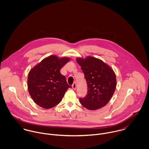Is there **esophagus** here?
Instances as JSON below:
<instances>
[{
	"mask_svg": "<svg viewBox=\"0 0 149 149\" xmlns=\"http://www.w3.org/2000/svg\"><path fill=\"white\" fill-rule=\"evenodd\" d=\"M72 88H73L74 89H76V83H74L73 84V85H72Z\"/></svg>",
	"mask_w": 149,
	"mask_h": 149,
	"instance_id": "34e87169",
	"label": "esophagus"
}]
</instances>
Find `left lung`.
I'll use <instances>...</instances> for the list:
<instances>
[{"instance_id":"8db88e82","label":"left lung","mask_w":149,"mask_h":149,"mask_svg":"<svg viewBox=\"0 0 149 149\" xmlns=\"http://www.w3.org/2000/svg\"><path fill=\"white\" fill-rule=\"evenodd\" d=\"M76 61L84 74L88 93L80 98L81 104L89 110L98 109L104 107L113 96L116 79L113 69L102 60L88 56L77 58Z\"/></svg>"}]
</instances>
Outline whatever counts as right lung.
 <instances>
[{"label":"right lung","mask_w":149,"mask_h":149,"mask_svg":"<svg viewBox=\"0 0 149 149\" xmlns=\"http://www.w3.org/2000/svg\"><path fill=\"white\" fill-rule=\"evenodd\" d=\"M69 60V57L59 58L52 55L30 70L27 78L28 91L37 105L49 109L61 102L65 92L71 88L60 73V69Z\"/></svg>","instance_id":"1"}]
</instances>
